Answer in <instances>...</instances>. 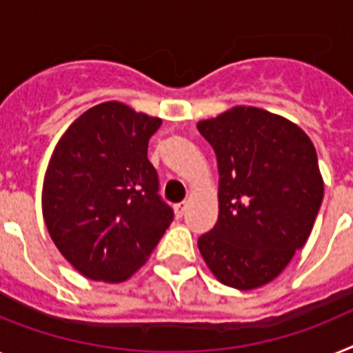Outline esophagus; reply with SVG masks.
<instances>
[{
	"label": "esophagus",
	"instance_id": "34e87169",
	"mask_svg": "<svg viewBox=\"0 0 353 353\" xmlns=\"http://www.w3.org/2000/svg\"><path fill=\"white\" fill-rule=\"evenodd\" d=\"M186 210V203L183 201V203H177L176 206H174V212H176V217H183V213H185Z\"/></svg>",
	"mask_w": 353,
	"mask_h": 353
}]
</instances>
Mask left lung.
Returning a JSON list of instances; mask_svg holds the SVG:
<instances>
[{
	"mask_svg": "<svg viewBox=\"0 0 353 353\" xmlns=\"http://www.w3.org/2000/svg\"><path fill=\"white\" fill-rule=\"evenodd\" d=\"M197 129L219 167V219L199 236L201 254L224 285H265L312 232L323 201L316 149L296 123L250 105L199 121Z\"/></svg>",
	"mask_w": 353,
	"mask_h": 353,
	"instance_id": "1",
	"label": "left lung"
}]
</instances>
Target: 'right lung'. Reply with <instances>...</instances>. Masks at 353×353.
Wrapping results in <instances>:
<instances>
[{
    "instance_id": "right-lung-1",
    "label": "right lung",
    "mask_w": 353,
    "mask_h": 353,
    "mask_svg": "<svg viewBox=\"0 0 353 353\" xmlns=\"http://www.w3.org/2000/svg\"><path fill=\"white\" fill-rule=\"evenodd\" d=\"M159 118L103 102L55 145L43 185V217L62 256L90 280L118 283L147 262L174 212L147 158Z\"/></svg>"
}]
</instances>
